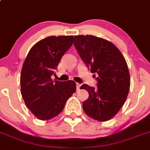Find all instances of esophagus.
<instances>
[{"label":"esophagus","instance_id":"1","mask_svg":"<svg viewBox=\"0 0 150 150\" xmlns=\"http://www.w3.org/2000/svg\"><path fill=\"white\" fill-rule=\"evenodd\" d=\"M80 87H81V84H79V83H76V88H77V90L80 89Z\"/></svg>","mask_w":150,"mask_h":150}]
</instances>
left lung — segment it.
I'll return each mask as SVG.
<instances>
[{"instance_id": "8db88e82", "label": "left lung", "mask_w": 150, "mask_h": 150, "mask_svg": "<svg viewBox=\"0 0 150 150\" xmlns=\"http://www.w3.org/2000/svg\"><path fill=\"white\" fill-rule=\"evenodd\" d=\"M74 45L86 66L97 75V87L84 84L80 88L89 93L82 104L84 112L100 122L109 120L123 106L128 94L130 74L127 62L120 50L103 38L76 35Z\"/></svg>"}]
</instances>
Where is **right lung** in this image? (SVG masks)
<instances>
[{
    "label": "right lung",
    "mask_w": 150,
    "mask_h": 150,
    "mask_svg": "<svg viewBox=\"0 0 150 150\" xmlns=\"http://www.w3.org/2000/svg\"><path fill=\"white\" fill-rule=\"evenodd\" d=\"M73 44V36H50L28 52L20 76L21 93L29 110L41 120H49L64 109L76 91L73 81H53L62 56Z\"/></svg>",
    "instance_id": "right-lung-1"
}]
</instances>
